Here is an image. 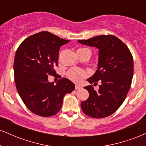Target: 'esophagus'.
<instances>
[{"label": "esophagus", "mask_w": 146, "mask_h": 146, "mask_svg": "<svg viewBox=\"0 0 146 146\" xmlns=\"http://www.w3.org/2000/svg\"><path fill=\"white\" fill-rule=\"evenodd\" d=\"M82 87L80 85H78V84H75V89L78 90V89H80V88H81Z\"/></svg>", "instance_id": "esophagus-1"}]
</instances>
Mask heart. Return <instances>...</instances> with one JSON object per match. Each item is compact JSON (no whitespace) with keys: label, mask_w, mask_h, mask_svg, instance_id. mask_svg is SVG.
<instances>
[{"label":"heart","mask_w":146,"mask_h":146,"mask_svg":"<svg viewBox=\"0 0 146 146\" xmlns=\"http://www.w3.org/2000/svg\"><path fill=\"white\" fill-rule=\"evenodd\" d=\"M66 75L70 80L75 83H80L88 75V73L81 68H72L67 72Z\"/></svg>","instance_id":"heart-1"}]
</instances>
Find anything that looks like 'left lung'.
Instances as JSON below:
<instances>
[{
	"label": "left lung",
	"instance_id": "obj_1",
	"mask_svg": "<svg viewBox=\"0 0 146 146\" xmlns=\"http://www.w3.org/2000/svg\"><path fill=\"white\" fill-rule=\"evenodd\" d=\"M78 42L99 49L98 69L87 81L94 84L101 82L97 90L92 85L84 87L89 97L82 102V110L93 118L110 116L121 106L131 86L134 71L131 53L121 40L113 35L80 40Z\"/></svg>",
	"mask_w": 146,
	"mask_h": 146
}]
</instances>
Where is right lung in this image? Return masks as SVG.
I'll return each mask as SVG.
<instances>
[{
	"mask_svg": "<svg viewBox=\"0 0 146 146\" xmlns=\"http://www.w3.org/2000/svg\"><path fill=\"white\" fill-rule=\"evenodd\" d=\"M70 40L48 31L28 37L18 46L14 58V71L16 89L29 109L36 115L50 117L56 115L66 93L75 89L74 84L66 78L54 82L48 75L56 73L60 47Z\"/></svg>",
	"mask_w": 146,
	"mask_h": 146,
	"instance_id": "add662e5",
	"label": "right lung"
}]
</instances>
